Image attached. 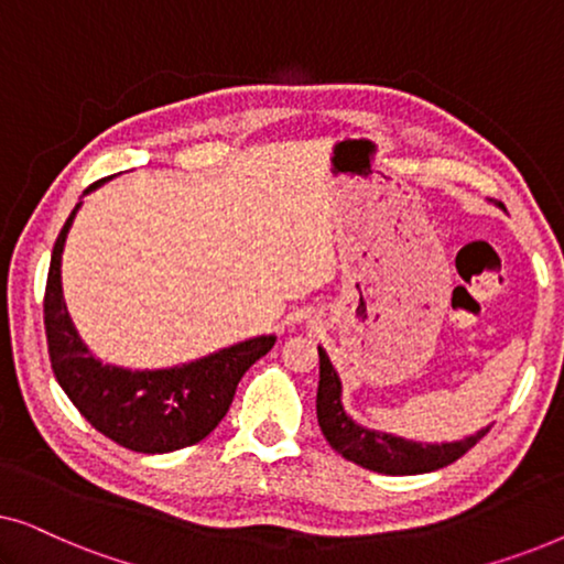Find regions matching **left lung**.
<instances>
[{
  "instance_id": "obj_1",
  "label": "left lung",
  "mask_w": 564,
  "mask_h": 564,
  "mask_svg": "<svg viewBox=\"0 0 564 564\" xmlns=\"http://www.w3.org/2000/svg\"><path fill=\"white\" fill-rule=\"evenodd\" d=\"M321 357V382L318 398H315V411H318V423L326 442L341 454L344 459L354 465L372 469L382 475H423L442 469L452 462H457L462 454H467L480 438L488 434V429L477 431L475 436L462 438V442L449 444H421L405 442V438L380 434V431L359 426L346 415L341 405V380H338L328 354L318 346Z\"/></svg>"
}]
</instances>
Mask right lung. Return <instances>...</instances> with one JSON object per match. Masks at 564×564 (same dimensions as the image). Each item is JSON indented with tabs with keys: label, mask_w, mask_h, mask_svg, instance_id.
<instances>
[{
	"label": "right lung",
	"mask_w": 564,
	"mask_h": 564,
	"mask_svg": "<svg viewBox=\"0 0 564 564\" xmlns=\"http://www.w3.org/2000/svg\"><path fill=\"white\" fill-rule=\"evenodd\" d=\"M105 182L89 184L84 195ZM79 207L82 203L56 238L45 284L43 313L53 375L84 419L126 449L164 454L203 442L228 413L246 369L264 357L276 338L257 336L169 369L133 372L102 365L76 334L61 290V253Z\"/></svg>",
	"instance_id": "1"
}]
</instances>
